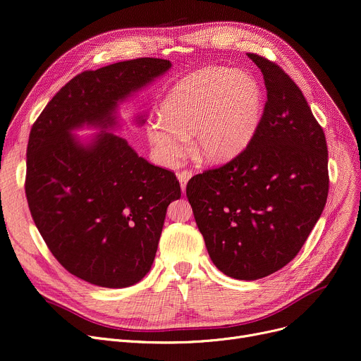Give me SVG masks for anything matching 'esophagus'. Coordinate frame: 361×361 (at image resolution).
<instances>
[{
    "label": "esophagus",
    "instance_id": "esophagus-1",
    "mask_svg": "<svg viewBox=\"0 0 361 361\" xmlns=\"http://www.w3.org/2000/svg\"><path fill=\"white\" fill-rule=\"evenodd\" d=\"M192 176H193L192 171H187V169H185V171H181V173L177 174V178H178L180 184H181V192H183V193L185 192V185H187L188 180L192 178Z\"/></svg>",
    "mask_w": 361,
    "mask_h": 361
}]
</instances>
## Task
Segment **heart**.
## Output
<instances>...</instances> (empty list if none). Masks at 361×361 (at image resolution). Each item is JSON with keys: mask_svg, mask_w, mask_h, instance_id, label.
Masks as SVG:
<instances>
[{"mask_svg": "<svg viewBox=\"0 0 361 361\" xmlns=\"http://www.w3.org/2000/svg\"><path fill=\"white\" fill-rule=\"evenodd\" d=\"M263 114V89L249 73L204 67L180 80L161 105L149 139L164 162L181 157L190 137L193 155L225 164L249 146Z\"/></svg>", "mask_w": 361, "mask_h": 361, "instance_id": "obj_1", "label": "heart"}]
</instances>
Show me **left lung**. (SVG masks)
I'll use <instances>...</instances> for the list:
<instances>
[{"mask_svg":"<svg viewBox=\"0 0 361 361\" xmlns=\"http://www.w3.org/2000/svg\"><path fill=\"white\" fill-rule=\"evenodd\" d=\"M268 101L253 140L233 161L187 184L199 231L215 267L255 281L290 263L326 204L328 146L300 87L278 64L247 54Z\"/></svg>","mask_w":361,"mask_h":361,"instance_id":"obj_1","label":"left lung"}]
</instances>
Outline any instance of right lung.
Returning <instances> with one entry per match:
<instances>
[{
    "label": "right lung",
    "mask_w": 361,
    "mask_h": 361,
    "mask_svg": "<svg viewBox=\"0 0 361 361\" xmlns=\"http://www.w3.org/2000/svg\"><path fill=\"white\" fill-rule=\"evenodd\" d=\"M169 68L168 60L137 59L83 71L32 126L25 184L32 218L54 257L93 286L126 288L150 271L166 207L181 196L173 171L108 133L118 104ZM83 125L102 133L83 144L72 135Z\"/></svg>",
    "instance_id": "obj_1"
}]
</instances>
